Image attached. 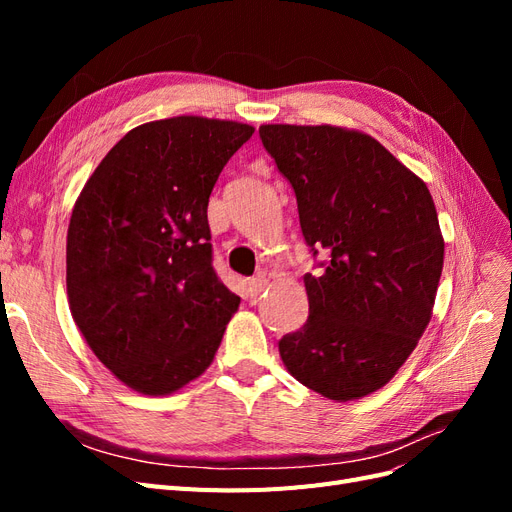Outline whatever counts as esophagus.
Wrapping results in <instances>:
<instances>
[{
  "mask_svg": "<svg viewBox=\"0 0 512 512\" xmlns=\"http://www.w3.org/2000/svg\"><path fill=\"white\" fill-rule=\"evenodd\" d=\"M265 288H267V280H262V277H254V280L247 282V294H250V297H258Z\"/></svg>",
  "mask_w": 512,
  "mask_h": 512,
  "instance_id": "1",
  "label": "esophagus"
}]
</instances>
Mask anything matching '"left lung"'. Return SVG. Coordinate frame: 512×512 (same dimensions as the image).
I'll return each instance as SVG.
<instances>
[{"label": "left lung", "instance_id": "8db88e82", "mask_svg": "<svg viewBox=\"0 0 512 512\" xmlns=\"http://www.w3.org/2000/svg\"><path fill=\"white\" fill-rule=\"evenodd\" d=\"M290 181L320 277L309 318L280 339L286 369L333 401L371 395L406 363L431 320L444 239L427 185L376 138L339 126H260Z\"/></svg>", "mask_w": 512, "mask_h": 512}]
</instances>
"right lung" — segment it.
Returning <instances> with one entry per match:
<instances>
[{"instance_id":"add662e5","label":"right lung","mask_w":512,"mask_h":512,"mask_svg":"<svg viewBox=\"0 0 512 512\" xmlns=\"http://www.w3.org/2000/svg\"><path fill=\"white\" fill-rule=\"evenodd\" d=\"M254 128L179 115L130 130L76 198L66 286L76 327L132 391L170 395L213 363L241 299L211 267L207 205Z\"/></svg>"}]
</instances>
